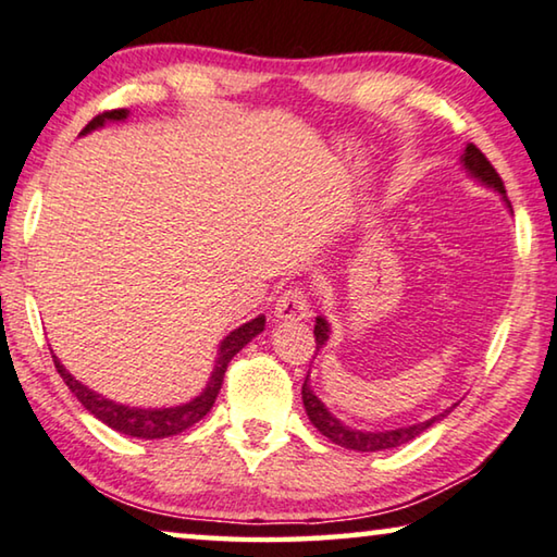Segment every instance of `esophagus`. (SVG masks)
I'll return each mask as SVG.
<instances>
[{
  "label": "esophagus",
  "mask_w": 557,
  "mask_h": 557,
  "mask_svg": "<svg viewBox=\"0 0 557 557\" xmlns=\"http://www.w3.org/2000/svg\"><path fill=\"white\" fill-rule=\"evenodd\" d=\"M273 315L278 321H304L311 315V308H308V298L301 288H288L278 296L276 306H273Z\"/></svg>",
  "instance_id": "esophagus-1"
}]
</instances>
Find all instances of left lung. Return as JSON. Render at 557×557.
<instances>
[{
    "label": "left lung",
    "instance_id": "obj_1",
    "mask_svg": "<svg viewBox=\"0 0 557 557\" xmlns=\"http://www.w3.org/2000/svg\"><path fill=\"white\" fill-rule=\"evenodd\" d=\"M460 169L466 171V174L473 178V182L487 186V189H493L495 194L500 196V201L506 203L508 211L510 209V201L506 196V189H503V182L498 176V171L491 166V161H487L481 149H475L473 144H468L460 153ZM313 336H315V354L329 344L331 338V323L326 315H315V326H313ZM311 373V371H308ZM301 398H304V408H306V416L308 421H311L315 428H319L321 435H326L329 441L336 443L341 448H348V450H358V453H375V450H388V448H398V446H406L418 435L425 433L428 428H433L435 423H441L443 418H446L453 408L458 404H453L450 408L443 410V413H435L431 418H425V421H418V423H408V425H400V428H386V431H363V428H354L341 421L331 413L326 408V404L315 396L313 388H311V379L306 375L304 381V388H301Z\"/></svg>",
    "mask_w": 557,
    "mask_h": 557
}]
</instances>
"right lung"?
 I'll use <instances>...</instances> for the list:
<instances>
[{"label": "right lung", "mask_w": 557, "mask_h": 557, "mask_svg": "<svg viewBox=\"0 0 557 557\" xmlns=\"http://www.w3.org/2000/svg\"><path fill=\"white\" fill-rule=\"evenodd\" d=\"M126 119H129V109L107 111V114H99L97 119H91V122L84 126L82 136L91 134L94 129H101V126H107L111 122H126ZM263 326H267V315L259 313L256 319L242 323V326L231 331L228 336H224V341L219 344V354H216V361H213V371L199 396L186 400V404L166 406V408H139V406L116 404V400L101 396V393L91 391L89 386H84L82 381H76L54 354H51V358H54L59 375H62L66 386H70L76 400H79V404L87 408L94 418H99L101 423L114 428V431H119V433L132 435V438L157 441V438H169V435L184 433L186 428L199 423L201 418L209 413L213 400H216L219 391H221V383H224V373H226V366L231 363V358H234L246 344H251V341L263 331Z\"/></svg>", "instance_id": "obj_1"}]
</instances>
